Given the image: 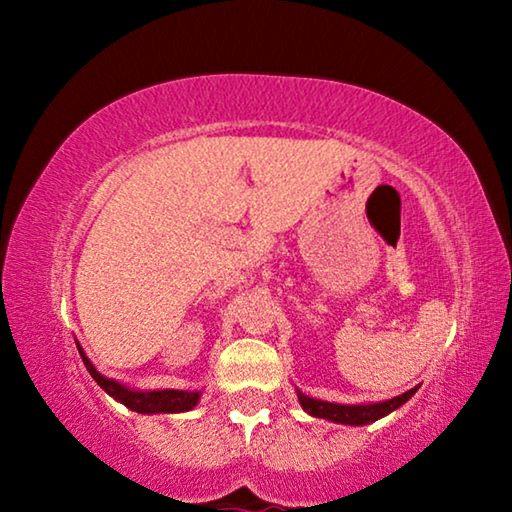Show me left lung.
Listing matches in <instances>:
<instances>
[{
    "instance_id": "8db88e82",
    "label": "left lung",
    "mask_w": 512,
    "mask_h": 512,
    "mask_svg": "<svg viewBox=\"0 0 512 512\" xmlns=\"http://www.w3.org/2000/svg\"><path fill=\"white\" fill-rule=\"evenodd\" d=\"M420 386L411 388L402 395L393 397V400H384V402H370V404H336V402H325V400H316V397H309L305 393H298V402L305 413H309L311 418H323L336 424H350V427H363V424H370L384 415L393 413L400 409L402 404H406L415 395Z\"/></svg>"
}]
</instances>
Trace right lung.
<instances>
[{"label": "right lung", "mask_w": 512, "mask_h": 512, "mask_svg": "<svg viewBox=\"0 0 512 512\" xmlns=\"http://www.w3.org/2000/svg\"><path fill=\"white\" fill-rule=\"evenodd\" d=\"M79 352L85 368H88L92 379L97 381L103 391H106L112 400H117L119 404H124L126 409H131L135 413H146V415L183 413V411H192L198 404V400H201V391H176V388H164V391H140V388H131L121 384L117 379L101 375V372L94 368V363L85 357L81 345H79Z\"/></svg>", "instance_id": "obj_1"}]
</instances>
